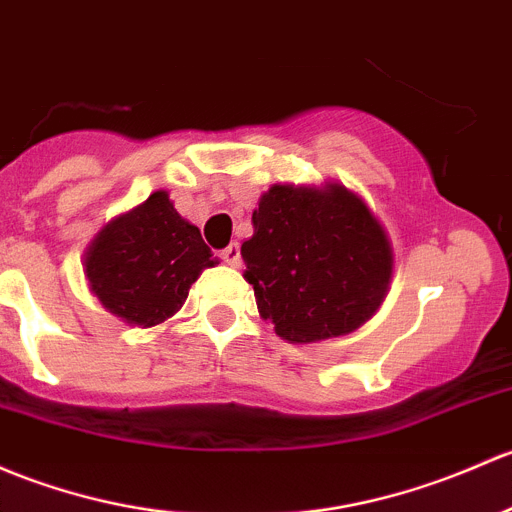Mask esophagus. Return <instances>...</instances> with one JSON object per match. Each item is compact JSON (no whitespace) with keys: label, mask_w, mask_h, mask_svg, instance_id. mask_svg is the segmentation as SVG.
<instances>
[{"label":"esophagus","mask_w":512,"mask_h":512,"mask_svg":"<svg viewBox=\"0 0 512 512\" xmlns=\"http://www.w3.org/2000/svg\"><path fill=\"white\" fill-rule=\"evenodd\" d=\"M220 260L230 267H238L240 265V245L238 242H230L225 250H220Z\"/></svg>","instance_id":"esophagus-1"}]
</instances>
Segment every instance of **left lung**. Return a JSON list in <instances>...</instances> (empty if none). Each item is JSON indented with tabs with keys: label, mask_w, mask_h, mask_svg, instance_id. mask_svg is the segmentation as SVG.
I'll use <instances>...</instances> for the list:
<instances>
[{
	"label": "left lung",
	"mask_w": 512,
	"mask_h": 512,
	"mask_svg": "<svg viewBox=\"0 0 512 512\" xmlns=\"http://www.w3.org/2000/svg\"><path fill=\"white\" fill-rule=\"evenodd\" d=\"M242 242V277L257 309L289 343L346 336L383 304L392 245L365 201L341 184H274Z\"/></svg>",
	"instance_id": "1"
}]
</instances>
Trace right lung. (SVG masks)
<instances>
[{"label": "right lung", "mask_w": 512, "mask_h": 512, "mask_svg": "<svg viewBox=\"0 0 512 512\" xmlns=\"http://www.w3.org/2000/svg\"><path fill=\"white\" fill-rule=\"evenodd\" d=\"M218 265L201 230L176 213L166 191L112 218L83 257L90 292L125 324L149 328L184 306L191 284Z\"/></svg>", "instance_id": "obj_1"}]
</instances>
